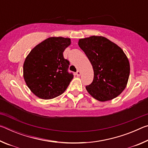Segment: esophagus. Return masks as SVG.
Masks as SVG:
<instances>
[{"label": "esophagus", "mask_w": 148, "mask_h": 148, "mask_svg": "<svg viewBox=\"0 0 148 148\" xmlns=\"http://www.w3.org/2000/svg\"><path fill=\"white\" fill-rule=\"evenodd\" d=\"M76 75L77 76H79L80 75H81V72H80L79 71H77L76 72Z\"/></svg>", "instance_id": "1"}]
</instances>
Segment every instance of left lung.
<instances>
[{
  "label": "left lung",
  "instance_id": "8db88e82",
  "mask_svg": "<svg viewBox=\"0 0 148 148\" xmlns=\"http://www.w3.org/2000/svg\"><path fill=\"white\" fill-rule=\"evenodd\" d=\"M79 46L92 64L94 78L86 87L97 101H111L127 86L130 74L129 59L121 47L101 36L81 38Z\"/></svg>",
  "mask_w": 148,
  "mask_h": 148
}]
</instances>
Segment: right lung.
I'll return each mask as SVG.
<instances>
[{
  "instance_id": "1",
  "label": "right lung",
  "mask_w": 148,
  "mask_h": 148,
  "mask_svg": "<svg viewBox=\"0 0 148 148\" xmlns=\"http://www.w3.org/2000/svg\"><path fill=\"white\" fill-rule=\"evenodd\" d=\"M71 44L69 38L49 37L36 45L23 64L25 82L32 93L51 99L63 93L74 76L68 72L69 61L63 51Z\"/></svg>"
}]
</instances>
